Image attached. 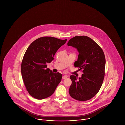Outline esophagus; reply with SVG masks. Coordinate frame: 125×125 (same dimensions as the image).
Returning <instances> with one entry per match:
<instances>
[{
    "instance_id": "1",
    "label": "esophagus",
    "mask_w": 125,
    "mask_h": 125,
    "mask_svg": "<svg viewBox=\"0 0 125 125\" xmlns=\"http://www.w3.org/2000/svg\"><path fill=\"white\" fill-rule=\"evenodd\" d=\"M67 77H68V76H67V75H64V76H63L62 79H65L67 78Z\"/></svg>"
}]
</instances>
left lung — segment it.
<instances>
[{"instance_id":"1","label":"left lung","mask_w":125,"mask_h":125,"mask_svg":"<svg viewBox=\"0 0 125 125\" xmlns=\"http://www.w3.org/2000/svg\"><path fill=\"white\" fill-rule=\"evenodd\" d=\"M67 44L77 49L79 53L74 67L82 70L83 73L79 79L75 75H71L72 83L70 95L79 101L90 100L98 93L103 81L106 63L104 52L95 42L87 36H75Z\"/></svg>"}]
</instances>
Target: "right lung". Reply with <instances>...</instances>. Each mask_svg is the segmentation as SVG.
<instances>
[{"label":"right lung","instance_id":"right-lung-1","mask_svg":"<svg viewBox=\"0 0 125 125\" xmlns=\"http://www.w3.org/2000/svg\"><path fill=\"white\" fill-rule=\"evenodd\" d=\"M67 41L43 37L27 48L22 62L21 73L26 89L32 97L42 100L50 97L61 82L62 74L52 73L46 63L53 60L57 51Z\"/></svg>","mask_w":125,"mask_h":125}]
</instances>
